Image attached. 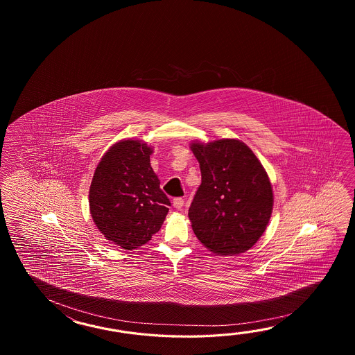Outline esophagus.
Wrapping results in <instances>:
<instances>
[{
    "mask_svg": "<svg viewBox=\"0 0 355 355\" xmlns=\"http://www.w3.org/2000/svg\"><path fill=\"white\" fill-rule=\"evenodd\" d=\"M173 205H174V208H176V209H181L184 207V199L182 198H175Z\"/></svg>",
    "mask_w": 355,
    "mask_h": 355,
    "instance_id": "esophagus-1",
    "label": "esophagus"
}]
</instances>
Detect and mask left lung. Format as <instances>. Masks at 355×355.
Returning <instances> with one entry per match:
<instances>
[{"mask_svg": "<svg viewBox=\"0 0 355 355\" xmlns=\"http://www.w3.org/2000/svg\"><path fill=\"white\" fill-rule=\"evenodd\" d=\"M202 184L189 208L198 240L217 255L251 249L272 217L269 176L249 146L234 138L190 144Z\"/></svg>", "mask_w": 355, "mask_h": 355, "instance_id": "8db88e82", "label": "left lung"}]
</instances>
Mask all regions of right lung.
Instances as JSON below:
<instances>
[{"label":"right lung","instance_id":"add662e5","mask_svg":"<svg viewBox=\"0 0 355 355\" xmlns=\"http://www.w3.org/2000/svg\"><path fill=\"white\" fill-rule=\"evenodd\" d=\"M152 153L144 142L121 139L101 157L91 181L92 220L107 241L121 249L147 243L166 218L170 200L151 167Z\"/></svg>","mask_w":355,"mask_h":355}]
</instances>
